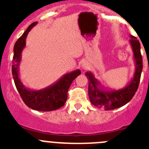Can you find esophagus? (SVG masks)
<instances>
[{
  "mask_svg": "<svg viewBox=\"0 0 149 149\" xmlns=\"http://www.w3.org/2000/svg\"><path fill=\"white\" fill-rule=\"evenodd\" d=\"M81 66H82V68H84V70H86V69H87L88 68V65L87 64H86V63H83L82 65H81Z\"/></svg>",
  "mask_w": 149,
  "mask_h": 149,
  "instance_id": "obj_1",
  "label": "esophagus"
}]
</instances>
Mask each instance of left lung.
Returning <instances> with one entry per match:
<instances>
[{"label":"left lung","mask_w":149,"mask_h":149,"mask_svg":"<svg viewBox=\"0 0 149 149\" xmlns=\"http://www.w3.org/2000/svg\"><path fill=\"white\" fill-rule=\"evenodd\" d=\"M130 44L134 52L135 72L134 77L128 85L118 90H108L96 79L91 72H86L85 75L89 81L88 94L91 103L98 108L110 110L125 105L132 99L139 86L143 71V58L140 52V43L134 36H130Z\"/></svg>","instance_id":"left-lung-1"}]
</instances>
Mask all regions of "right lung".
<instances>
[{
    "instance_id": "1",
    "label": "right lung",
    "mask_w": 149,
    "mask_h": 149,
    "mask_svg": "<svg viewBox=\"0 0 149 149\" xmlns=\"http://www.w3.org/2000/svg\"><path fill=\"white\" fill-rule=\"evenodd\" d=\"M37 24L35 22L27 27L14 45V54L12 65V73L16 89L22 100L28 107L38 111H52L65 104L67 93L72 81L81 74L79 69L65 74L61 78L51 86L39 90H32L24 86L19 77V65L22 53L26 45V38L30 30Z\"/></svg>"
}]
</instances>
